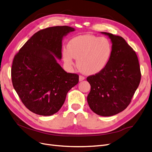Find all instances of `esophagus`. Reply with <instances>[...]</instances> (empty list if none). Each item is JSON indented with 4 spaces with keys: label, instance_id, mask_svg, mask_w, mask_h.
<instances>
[{
    "label": "esophagus",
    "instance_id": "obj_1",
    "mask_svg": "<svg viewBox=\"0 0 152 152\" xmlns=\"http://www.w3.org/2000/svg\"><path fill=\"white\" fill-rule=\"evenodd\" d=\"M85 79V77H84V76H81V75H80V76H79V81H83Z\"/></svg>",
    "mask_w": 152,
    "mask_h": 152
}]
</instances>
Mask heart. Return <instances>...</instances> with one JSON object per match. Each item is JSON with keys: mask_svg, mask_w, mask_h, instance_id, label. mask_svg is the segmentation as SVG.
I'll return each mask as SVG.
<instances>
[{"mask_svg": "<svg viewBox=\"0 0 152 152\" xmlns=\"http://www.w3.org/2000/svg\"><path fill=\"white\" fill-rule=\"evenodd\" d=\"M112 46L108 39L94 35L78 36L71 39L67 48L62 50L66 66L74 65L77 59L80 70L87 75H94L102 71L110 59Z\"/></svg>", "mask_w": 152, "mask_h": 152, "instance_id": "b5f03b06", "label": "heart"}]
</instances>
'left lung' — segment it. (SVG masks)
Instances as JSON below:
<instances>
[{"mask_svg":"<svg viewBox=\"0 0 152 152\" xmlns=\"http://www.w3.org/2000/svg\"><path fill=\"white\" fill-rule=\"evenodd\" d=\"M112 43L110 59L104 68L87 77L91 91L87 101L96 114L110 116L126 108L138 88L141 72L138 57L121 36L102 32Z\"/></svg>","mask_w":152,"mask_h":152,"instance_id":"left-lung-1","label":"left lung"}]
</instances>
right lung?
Listing matches in <instances>:
<instances>
[{
    "label": "right lung",
    "instance_id": "add662e5",
    "mask_svg": "<svg viewBox=\"0 0 152 152\" xmlns=\"http://www.w3.org/2000/svg\"><path fill=\"white\" fill-rule=\"evenodd\" d=\"M75 28H46L35 33L13 60L14 88L26 107L39 115L50 116L60 110L67 92L79 82V76L67 73L57 62L62 58V40Z\"/></svg>",
    "mask_w": 152,
    "mask_h": 152
}]
</instances>
